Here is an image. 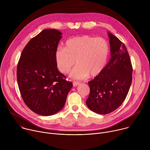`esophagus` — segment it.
<instances>
[{"instance_id":"obj_1","label":"esophagus","mask_w":150,"mask_h":150,"mask_svg":"<svg viewBox=\"0 0 150 150\" xmlns=\"http://www.w3.org/2000/svg\"><path fill=\"white\" fill-rule=\"evenodd\" d=\"M79 82H75V81H74L73 82V85H74V86H77L78 85H79Z\"/></svg>"}]
</instances>
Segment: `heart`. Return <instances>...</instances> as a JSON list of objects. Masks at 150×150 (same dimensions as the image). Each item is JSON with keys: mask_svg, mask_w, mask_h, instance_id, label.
Returning <instances> with one entry per match:
<instances>
[{"mask_svg": "<svg viewBox=\"0 0 150 150\" xmlns=\"http://www.w3.org/2000/svg\"><path fill=\"white\" fill-rule=\"evenodd\" d=\"M109 44L103 37L83 35L69 38L65 47L59 46L55 52L58 69L68 73L76 63L71 76L78 79L95 76L104 69L109 53Z\"/></svg>", "mask_w": 150, "mask_h": 150, "instance_id": "b5f03b06", "label": "heart"}]
</instances>
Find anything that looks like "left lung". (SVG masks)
<instances>
[{"label":"left lung","instance_id":"left-lung-1","mask_svg":"<svg viewBox=\"0 0 150 150\" xmlns=\"http://www.w3.org/2000/svg\"><path fill=\"white\" fill-rule=\"evenodd\" d=\"M111 59L103 71L88 82L90 89L86 100L93 112L109 114L122 104L129 92L132 80V66L125 45L108 33Z\"/></svg>","mask_w":150,"mask_h":150}]
</instances>
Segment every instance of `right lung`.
I'll list each match as a JSON object with an SVG mask.
<instances>
[{"instance_id": "obj_1", "label": "right lung", "mask_w": 150, "mask_h": 150, "mask_svg": "<svg viewBox=\"0 0 150 150\" xmlns=\"http://www.w3.org/2000/svg\"><path fill=\"white\" fill-rule=\"evenodd\" d=\"M61 35L55 29L42 30L28 41L17 65L21 97L28 108L40 115L59 112L73 85L57 68L55 52Z\"/></svg>"}]
</instances>
